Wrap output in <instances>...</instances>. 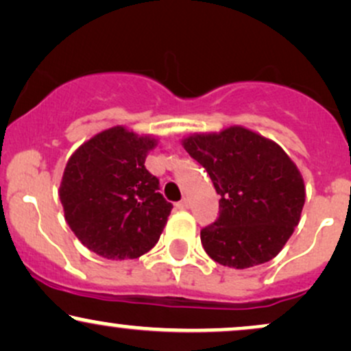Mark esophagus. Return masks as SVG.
Wrapping results in <instances>:
<instances>
[{
  "mask_svg": "<svg viewBox=\"0 0 351 351\" xmlns=\"http://www.w3.org/2000/svg\"><path fill=\"white\" fill-rule=\"evenodd\" d=\"M176 208H178L180 210H186L189 208L188 199H181L180 202H176Z\"/></svg>",
  "mask_w": 351,
  "mask_h": 351,
  "instance_id": "esophagus-1",
  "label": "esophagus"
}]
</instances>
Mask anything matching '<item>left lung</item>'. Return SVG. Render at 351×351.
Masks as SVG:
<instances>
[{"mask_svg":"<svg viewBox=\"0 0 351 351\" xmlns=\"http://www.w3.org/2000/svg\"><path fill=\"white\" fill-rule=\"evenodd\" d=\"M183 145L221 196L217 221L201 229L206 253L237 269L274 258L293 235L306 201L296 165L278 143L243 128L191 135Z\"/></svg>","mask_w":351,"mask_h":351,"instance_id":"1","label":"left lung"}]
</instances>
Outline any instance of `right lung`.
I'll list each match as a JSON object with an SVG mask.
<instances>
[{
  "label": "right lung",
  "mask_w": 351,
  "mask_h": 351,
  "mask_svg": "<svg viewBox=\"0 0 351 351\" xmlns=\"http://www.w3.org/2000/svg\"><path fill=\"white\" fill-rule=\"evenodd\" d=\"M154 145L155 138L112 128L84 142L66 163L60 186L65 219L96 255L138 258L158 242L173 204L143 165Z\"/></svg>",
  "instance_id": "add662e5"
}]
</instances>
